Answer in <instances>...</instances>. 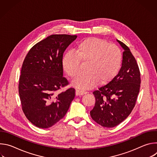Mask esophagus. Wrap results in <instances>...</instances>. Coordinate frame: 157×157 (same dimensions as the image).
I'll return each instance as SVG.
<instances>
[{
	"instance_id": "1",
	"label": "esophagus",
	"mask_w": 157,
	"mask_h": 157,
	"mask_svg": "<svg viewBox=\"0 0 157 157\" xmlns=\"http://www.w3.org/2000/svg\"><path fill=\"white\" fill-rule=\"evenodd\" d=\"M87 92L82 90H79V89H76V96H82L85 94H86Z\"/></svg>"
}]
</instances>
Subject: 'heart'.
Listing matches in <instances>:
<instances>
[{"label": "heart", "mask_w": 157, "mask_h": 157, "mask_svg": "<svg viewBox=\"0 0 157 157\" xmlns=\"http://www.w3.org/2000/svg\"><path fill=\"white\" fill-rule=\"evenodd\" d=\"M73 53H66L62 59L63 69L71 78L79 73V61L86 63L84 73L72 82L78 89H88L98 83L105 85L113 80L119 71L122 61L120 48L106 40L89 37L80 41L73 49Z\"/></svg>", "instance_id": "b5f03b06"}]
</instances>
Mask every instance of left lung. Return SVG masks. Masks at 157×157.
<instances>
[{
	"instance_id": "1",
	"label": "left lung",
	"mask_w": 157,
	"mask_h": 157,
	"mask_svg": "<svg viewBox=\"0 0 157 157\" xmlns=\"http://www.w3.org/2000/svg\"><path fill=\"white\" fill-rule=\"evenodd\" d=\"M116 40L124 50L122 66L113 80L93 92L96 102L90 111L96 122L107 128L119 125L129 116L140 86V74L135 58L127 46Z\"/></svg>"
}]
</instances>
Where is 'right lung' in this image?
Returning a JSON list of instances; mask_svg holds the SVG:
<instances>
[{
    "instance_id": "1",
    "label": "right lung",
    "mask_w": 157,
    "mask_h": 157,
    "mask_svg": "<svg viewBox=\"0 0 157 157\" xmlns=\"http://www.w3.org/2000/svg\"><path fill=\"white\" fill-rule=\"evenodd\" d=\"M76 38L52 35L35 44L24 61L18 85L20 99L26 117L37 127L55 125L65 116L75 98L73 88L60 94L56 91L68 84L63 77V56Z\"/></svg>"
}]
</instances>
